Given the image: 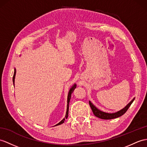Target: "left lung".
I'll return each instance as SVG.
<instances>
[{"mask_svg": "<svg viewBox=\"0 0 147 147\" xmlns=\"http://www.w3.org/2000/svg\"><path fill=\"white\" fill-rule=\"evenodd\" d=\"M134 100H135V98H134L133 100H131V101H130V103H128L123 109H122L119 111H118V112H117L115 113H106L104 112H102V111H101V110H100L99 109L96 108L95 106H94V104H93V103L90 101H89V105H90L92 112H93V113H94L95 116H96L98 118H100V119H101L110 120V119H116V118H118L119 117H121V115H123V114L127 112L128 108L130 107L131 103H133V102L134 101Z\"/></svg>", "mask_w": 147, "mask_h": 147, "instance_id": "1", "label": "left lung"}]
</instances>
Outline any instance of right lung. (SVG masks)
I'll use <instances>...</instances> for the list:
<instances>
[{
    "mask_svg": "<svg viewBox=\"0 0 147 147\" xmlns=\"http://www.w3.org/2000/svg\"><path fill=\"white\" fill-rule=\"evenodd\" d=\"M16 69H14V74H13V85H14V82H15V77H16ZM77 87V85L75 84L72 87H71L70 88V89L69 90V94H68V96H67V112H66V115H65V117L64 119L60 121V122L59 123H57V125H55V126H57V125H61L62 124L64 121H65V119H67V117H68V115H69V102H70V98H71V94H72L74 90H75V88H76Z\"/></svg>",
    "mask_w": 147,
    "mask_h": 147,
    "instance_id": "obj_1",
    "label": "right lung"
}]
</instances>
